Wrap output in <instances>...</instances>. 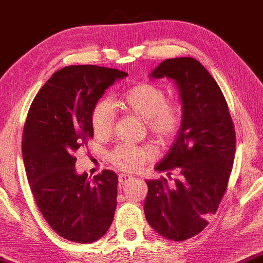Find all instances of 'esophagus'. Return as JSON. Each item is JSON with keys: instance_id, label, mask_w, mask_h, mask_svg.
I'll return each mask as SVG.
<instances>
[{"instance_id": "esophagus-1", "label": "esophagus", "mask_w": 263, "mask_h": 263, "mask_svg": "<svg viewBox=\"0 0 263 263\" xmlns=\"http://www.w3.org/2000/svg\"><path fill=\"white\" fill-rule=\"evenodd\" d=\"M131 179H133V177L131 176V174H125V173H122L118 176V182H120L121 184H124L126 183L127 181H130Z\"/></svg>"}]
</instances>
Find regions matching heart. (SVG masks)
<instances>
[{
	"label": "heart",
	"mask_w": 263,
	"mask_h": 263,
	"mask_svg": "<svg viewBox=\"0 0 263 263\" xmlns=\"http://www.w3.org/2000/svg\"><path fill=\"white\" fill-rule=\"evenodd\" d=\"M163 90L152 84H139L127 90L120 100L121 107L146 121L148 130L158 141L167 142L177 136L181 125L179 106L167 104ZM115 124V109L109 100L97 102L91 114V126L99 139L110 137ZM155 157L151 146H118L110 154L111 162L126 171H137Z\"/></svg>",
	"instance_id": "heart-1"
}]
</instances>
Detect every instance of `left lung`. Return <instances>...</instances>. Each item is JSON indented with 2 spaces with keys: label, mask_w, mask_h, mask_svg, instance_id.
Instances as JSON below:
<instances>
[{
  "label": "left lung",
  "mask_w": 263,
  "mask_h": 263,
  "mask_svg": "<svg viewBox=\"0 0 263 263\" xmlns=\"http://www.w3.org/2000/svg\"><path fill=\"white\" fill-rule=\"evenodd\" d=\"M149 76L177 85L182 120L171 148L156 171L177 172L167 180H146L145 215L151 227L170 240H186L209 224L222 199L233 168L236 136L228 105L217 82L190 57L162 61Z\"/></svg>",
  "instance_id": "obj_1"
}]
</instances>
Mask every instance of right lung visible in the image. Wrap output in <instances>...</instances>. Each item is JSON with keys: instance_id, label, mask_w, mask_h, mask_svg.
<instances>
[{"instance_id": "1", "label": "right lung", "mask_w": 263, "mask_h": 263, "mask_svg": "<svg viewBox=\"0 0 263 263\" xmlns=\"http://www.w3.org/2000/svg\"><path fill=\"white\" fill-rule=\"evenodd\" d=\"M126 76L95 65L67 66L50 77L29 108L22 143L28 183L46 222L67 240L93 243L114 219L117 174L104 170L90 180L76 172L74 154L93 137L98 100Z\"/></svg>"}]
</instances>
